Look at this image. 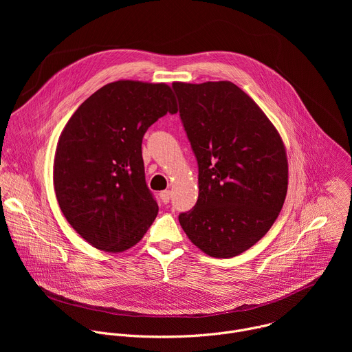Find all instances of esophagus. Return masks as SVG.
I'll return each mask as SVG.
<instances>
[{
	"mask_svg": "<svg viewBox=\"0 0 352 352\" xmlns=\"http://www.w3.org/2000/svg\"><path fill=\"white\" fill-rule=\"evenodd\" d=\"M160 199H162V202H163L164 205L170 204V199H171V192H170V190H163V192L160 193Z\"/></svg>",
	"mask_w": 352,
	"mask_h": 352,
	"instance_id": "esophagus-1",
	"label": "esophagus"
}]
</instances>
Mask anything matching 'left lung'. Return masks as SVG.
<instances>
[{"mask_svg":"<svg viewBox=\"0 0 352 352\" xmlns=\"http://www.w3.org/2000/svg\"><path fill=\"white\" fill-rule=\"evenodd\" d=\"M179 117L199 168L196 205L178 216L188 238L213 258L255 245L284 205L288 163L283 140L236 85L174 82Z\"/></svg>","mask_w":352,"mask_h":352,"instance_id":"1","label":"left lung"}]
</instances>
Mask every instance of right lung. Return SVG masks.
<instances>
[{"mask_svg": "<svg viewBox=\"0 0 352 352\" xmlns=\"http://www.w3.org/2000/svg\"><path fill=\"white\" fill-rule=\"evenodd\" d=\"M177 110L166 83L117 80L69 118L56 150L54 188L65 219L94 248L122 252L155 221L159 206L144 179L142 139Z\"/></svg>", "mask_w": 352, "mask_h": 352, "instance_id": "obj_1", "label": "right lung"}]
</instances>
